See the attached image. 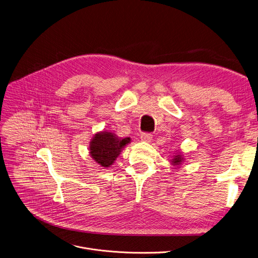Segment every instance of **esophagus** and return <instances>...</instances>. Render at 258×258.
Wrapping results in <instances>:
<instances>
[{
	"label": "esophagus",
	"mask_w": 258,
	"mask_h": 258,
	"mask_svg": "<svg viewBox=\"0 0 258 258\" xmlns=\"http://www.w3.org/2000/svg\"><path fill=\"white\" fill-rule=\"evenodd\" d=\"M140 138L141 140H144L146 142H150L153 140V135L151 133H141Z\"/></svg>",
	"instance_id": "obj_1"
}]
</instances>
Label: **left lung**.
<instances>
[{"label":"left lung","mask_w":258,"mask_h":258,"mask_svg":"<svg viewBox=\"0 0 258 258\" xmlns=\"http://www.w3.org/2000/svg\"><path fill=\"white\" fill-rule=\"evenodd\" d=\"M170 164L172 165L173 167L175 168H178L181 166V164L184 162V156L181 154V152H178V153H175L172 158L170 159Z\"/></svg>","instance_id":"8db88e82"}]
</instances>
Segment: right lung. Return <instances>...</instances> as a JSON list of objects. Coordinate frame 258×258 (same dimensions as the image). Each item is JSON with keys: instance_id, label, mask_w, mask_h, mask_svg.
Returning a JSON list of instances; mask_svg holds the SVG:
<instances>
[{"instance_id": "obj_1", "label": "right lung", "mask_w": 258, "mask_h": 258, "mask_svg": "<svg viewBox=\"0 0 258 258\" xmlns=\"http://www.w3.org/2000/svg\"><path fill=\"white\" fill-rule=\"evenodd\" d=\"M130 137H119L109 131H99L94 134L89 145L90 157L103 169L109 168L119 157L124 148L130 144Z\"/></svg>"}]
</instances>
